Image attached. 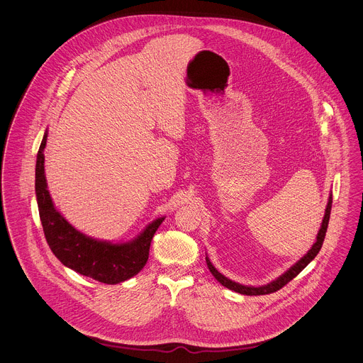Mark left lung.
<instances>
[{
  "label": "left lung",
  "instance_id": "1",
  "mask_svg": "<svg viewBox=\"0 0 363 363\" xmlns=\"http://www.w3.org/2000/svg\"><path fill=\"white\" fill-rule=\"evenodd\" d=\"M331 204H333V196L330 194L328 204H327V208H325V213H324V218H323V222H321V228H320V230H318V233H317L315 243L311 246V249L308 252V255H305L296 264H294L286 272H284L281 277H278V278L274 279L272 282H269V284H267V285H261V286H247V285L238 284V282H235V281L226 278V277L222 275L220 272H218V269L212 265V262L209 261V259L206 257L208 268H209L211 274L219 281V284H222V285L226 286L228 289H232V291H235V292H238V294H242V295L257 296V295H267V294H272V292L279 291V289H281L282 286H285L289 281H292V279L311 262V259L317 256V253L320 252V249H321V246H323V242H324V238H325L328 220H330Z\"/></svg>",
  "mask_w": 363,
  "mask_h": 363
}]
</instances>
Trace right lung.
<instances>
[{"label":"right lung","instance_id":"1","mask_svg":"<svg viewBox=\"0 0 363 363\" xmlns=\"http://www.w3.org/2000/svg\"><path fill=\"white\" fill-rule=\"evenodd\" d=\"M48 133L42 140L36 160V199L43 232L52 255L65 267L99 282L114 285L137 275L148 261L150 246L164 218L151 222L144 232L127 243H110L92 239L77 230L55 209L45 176Z\"/></svg>","mask_w":363,"mask_h":363}]
</instances>
